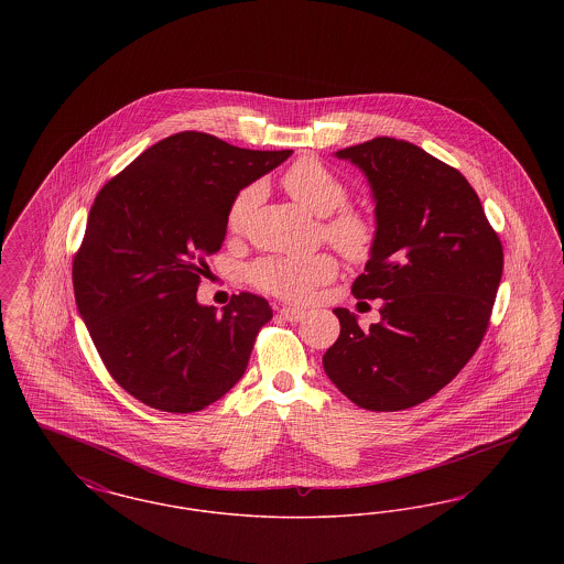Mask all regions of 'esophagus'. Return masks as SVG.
Returning a JSON list of instances; mask_svg holds the SVG:
<instances>
[{
  "mask_svg": "<svg viewBox=\"0 0 564 564\" xmlns=\"http://www.w3.org/2000/svg\"><path fill=\"white\" fill-rule=\"evenodd\" d=\"M279 313H281V317L288 319V322H300V319L304 317V311L292 308V306H283Z\"/></svg>",
  "mask_w": 564,
  "mask_h": 564,
  "instance_id": "1",
  "label": "esophagus"
}]
</instances>
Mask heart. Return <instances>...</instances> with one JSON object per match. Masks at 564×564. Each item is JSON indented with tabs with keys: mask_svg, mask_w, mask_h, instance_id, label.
<instances>
[{
	"mask_svg": "<svg viewBox=\"0 0 564 564\" xmlns=\"http://www.w3.org/2000/svg\"><path fill=\"white\" fill-rule=\"evenodd\" d=\"M285 192L304 209L315 215H327L323 235L350 262H366L378 245V221L372 214L355 207H345L349 200L347 184L322 161L304 156L283 173ZM262 198V186L249 184L235 194L226 212V228L230 235H241L249 224L256 205ZM338 272V262L332 253H315L306 258L272 256L256 262L249 270L251 283L270 295L290 302H304L323 283Z\"/></svg>",
	"mask_w": 564,
	"mask_h": 564,
	"instance_id": "obj_1",
	"label": "heart"
}]
</instances>
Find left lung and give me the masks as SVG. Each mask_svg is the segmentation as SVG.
I'll list each match as a JSON object with an SVG mask.
<instances>
[{
	"label": "left lung",
	"instance_id": "obj_1",
	"mask_svg": "<svg viewBox=\"0 0 564 564\" xmlns=\"http://www.w3.org/2000/svg\"><path fill=\"white\" fill-rule=\"evenodd\" d=\"M375 192L378 245L350 288L382 297L380 322L347 308L323 370L359 408L398 412L444 389L480 347L503 274V247L476 189L419 145L375 137L336 152Z\"/></svg>",
	"mask_w": 564,
	"mask_h": 564
}]
</instances>
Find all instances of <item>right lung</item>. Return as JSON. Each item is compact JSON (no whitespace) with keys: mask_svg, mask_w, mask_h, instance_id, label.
<instances>
[{"mask_svg":"<svg viewBox=\"0 0 564 564\" xmlns=\"http://www.w3.org/2000/svg\"><path fill=\"white\" fill-rule=\"evenodd\" d=\"M290 154L184 131L99 189L74 256V294L101 361L134 400L189 414L245 375L272 319L269 300L242 292L217 315L196 302V290L205 258L224 242L235 194Z\"/></svg>","mask_w":564,"mask_h":564,"instance_id":"add662e5","label":"right lung"}]
</instances>
